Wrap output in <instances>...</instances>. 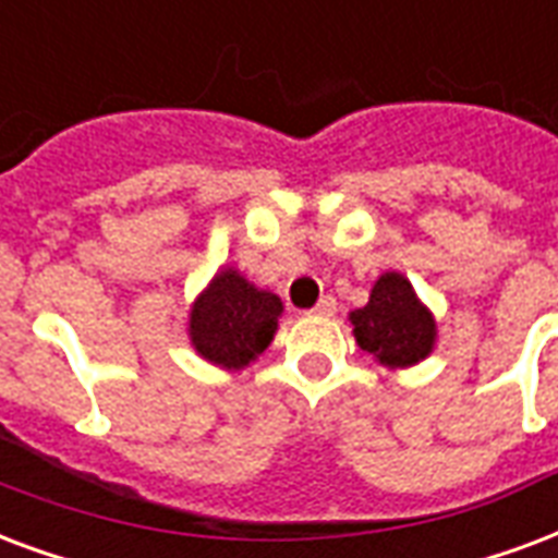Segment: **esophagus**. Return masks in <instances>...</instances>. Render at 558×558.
Instances as JSON below:
<instances>
[{"instance_id":"1","label":"esophagus","mask_w":558,"mask_h":558,"mask_svg":"<svg viewBox=\"0 0 558 558\" xmlns=\"http://www.w3.org/2000/svg\"><path fill=\"white\" fill-rule=\"evenodd\" d=\"M310 313H316V316H333L336 313V298L333 295H325L318 298V304Z\"/></svg>"}]
</instances>
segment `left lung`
Here are the masks:
<instances>
[{
    "mask_svg": "<svg viewBox=\"0 0 558 558\" xmlns=\"http://www.w3.org/2000/svg\"><path fill=\"white\" fill-rule=\"evenodd\" d=\"M351 325L356 345L398 368L424 360L436 342V322L398 271H386L374 283L368 304L351 313Z\"/></svg>",
    "mask_w": 558,
    "mask_h": 558,
    "instance_id": "left-lung-1",
    "label": "left lung"
}]
</instances>
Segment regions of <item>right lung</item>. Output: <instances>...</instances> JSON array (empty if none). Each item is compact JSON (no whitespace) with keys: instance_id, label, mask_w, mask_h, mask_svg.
<instances>
[{"instance_id":"obj_1","label":"right lung","mask_w":558,"mask_h":558,"mask_svg":"<svg viewBox=\"0 0 558 558\" xmlns=\"http://www.w3.org/2000/svg\"><path fill=\"white\" fill-rule=\"evenodd\" d=\"M278 295L251 287L240 271H219L193 304L190 339L195 351L225 368H242L266 351L278 330Z\"/></svg>"}]
</instances>
